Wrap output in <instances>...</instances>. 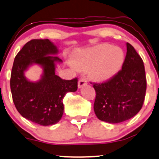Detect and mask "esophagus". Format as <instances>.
<instances>
[{
	"label": "esophagus",
	"mask_w": 159,
	"mask_h": 159,
	"mask_svg": "<svg viewBox=\"0 0 159 159\" xmlns=\"http://www.w3.org/2000/svg\"><path fill=\"white\" fill-rule=\"evenodd\" d=\"M86 84H87V81L86 80V78H80V80L78 81V87L81 88Z\"/></svg>",
	"instance_id": "34e87169"
}]
</instances>
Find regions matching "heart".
Wrapping results in <instances>:
<instances>
[{"instance_id": "1", "label": "heart", "mask_w": 159, "mask_h": 159, "mask_svg": "<svg viewBox=\"0 0 159 159\" xmlns=\"http://www.w3.org/2000/svg\"><path fill=\"white\" fill-rule=\"evenodd\" d=\"M125 54L121 48L100 45L76 53L73 65L80 70L91 69L94 79L105 81L116 75L124 63Z\"/></svg>"}]
</instances>
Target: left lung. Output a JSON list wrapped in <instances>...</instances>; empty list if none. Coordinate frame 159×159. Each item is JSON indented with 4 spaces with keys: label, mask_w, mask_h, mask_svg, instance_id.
Masks as SVG:
<instances>
[{
    "label": "left lung",
    "mask_w": 159,
    "mask_h": 159,
    "mask_svg": "<svg viewBox=\"0 0 159 159\" xmlns=\"http://www.w3.org/2000/svg\"><path fill=\"white\" fill-rule=\"evenodd\" d=\"M122 70L108 81L93 83L96 92L94 111L97 117L109 123L132 118L143 106L147 89L142 58L130 43ZM92 84V83H91Z\"/></svg>",
    "instance_id": "8db88e82"
}]
</instances>
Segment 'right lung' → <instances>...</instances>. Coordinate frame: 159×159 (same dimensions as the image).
Wrapping results in <instances>:
<instances>
[{
  "label": "right lung",
  "instance_id": "1",
  "mask_svg": "<svg viewBox=\"0 0 159 159\" xmlns=\"http://www.w3.org/2000/svg\"><path fill=\"white\" fill-rule=\"evenodd\" d=\"M56 46L49 39H32L18 52L11 69L10 87L17 110L25 119L43 126L57 123L64 112L63 98L78 89V78L62 79L55 74V62H61ZM43 67L37 82L28 81L24 72L30 65Z\"/></svg>",
  "mask_w": 159,
  "mask_h": 159
}]
</instances>
